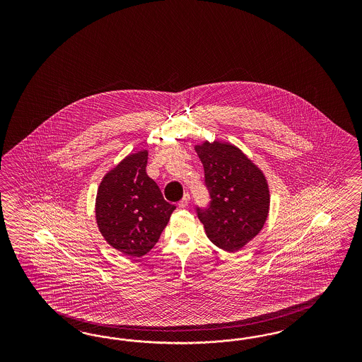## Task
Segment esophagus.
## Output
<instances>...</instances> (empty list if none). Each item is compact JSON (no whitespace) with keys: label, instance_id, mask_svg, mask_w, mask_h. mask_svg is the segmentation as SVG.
Wrapping results in <instances>:
<instances>
[{"label":"esophagus","instance_id":"34e87169","mask_svg":"<svg viewBox=\"0 0 362 362\" xmlns=\"http://www.w3.org/2000/svg\"><path fill=\"white\" fill-rule=\"evenodd\" d=\"M188 202H189V194H185L183 199L177 203V206H179L180 209H186L187 206H188Z\"/></svg>","mask_w":362,"mask_h":362}]
</instances>
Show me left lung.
<instances>
[{
	"instance_id": "obj_1",
	"label": "left lung",
	"mask_w": 362,
	"mask_h": 362,
	"mask_svg": "<svg viewBox=\"0 0 362 362\" xmlns=\"http://www.w3.org/2000/svg\"><path fill=\"white\" fill-rule=\"evenodd\" d=\"M204 167L209 207H197L209 240L235 252L262 230L269 211V189L263 173L228 143L195 146Z\"/></svg>"
}]
</instances>
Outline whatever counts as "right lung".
I'll return each instance as SVG.
<instances>
[{"instance_id":"1","label":"right lung","mask_w":362,"mask_h":362,"mask_svg":"<svg viewBox=\"0 0 362 362\" xmlns=\"http://www.w3.org/2000/svg\"><path fill=\"white\" fill-rule=\"evenodd\" d=\"M147 150L126 156L105 175L97 194L95 216L102 236L132 257L153 250L176 209L147 175Z\"/></svg>"}]
</instances>
